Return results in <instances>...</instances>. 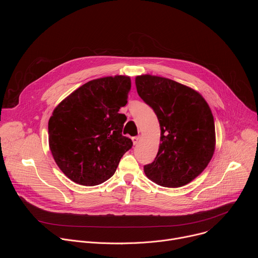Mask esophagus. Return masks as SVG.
<instances>
[{
    "instance_id": "obj_1",
    "label": "esophagus",
    "mask_w": 258,
    "mask_h": 258,
    "mask_svg": "<svg viewBox=\"0 0 258 258\" xmlns=\"http://www.w3.org/2000/svg\"><path fill=\"white\" fill-rule=\"evenodd\" d=\"M132 140H133V143H134V145H137V144L140 142V140H141V137H140V136H138V137H134V138H132Z\"/></svg>"
}]
</instances>
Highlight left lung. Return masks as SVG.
<instances>
[{"instance_id":"left-lung-1","label":"left lung","mask_w":258,"mask_h":258,"mask_svg":"<svg viewBox=\"0 0 258 258\" xmlns=\"http://www.w3.org/2000/svg\"><path fill=\"white\" fill-rule=\"evenodd\" d=\"M143 101L160 124L155 160L144 166L146 176L159 186L178 188L196 178L215 150V126L209 105L197 91L172 80L143 75L136 78Z\"/></svg>"}]
</instances>
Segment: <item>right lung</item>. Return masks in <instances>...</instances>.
Masks as SVG:
<instances>
[{
	"mask_svg": "<svg viewBox=\"0 0 258 258\" xmlns=\"http://www.w3.org/2000/svg\"><path fill=\"white\" fill-rule=\"evenodd\" d=\"M131 79L106 77L83 85L62 100L49 119V146L62 172L83 186L111 177L133 142L122 136Z\"/></svg>",
	"mask_w": 258,
	"mask_h": 258,
	"instance_id": "obj_1",
	"label": "right lung"
}]
</instances>
